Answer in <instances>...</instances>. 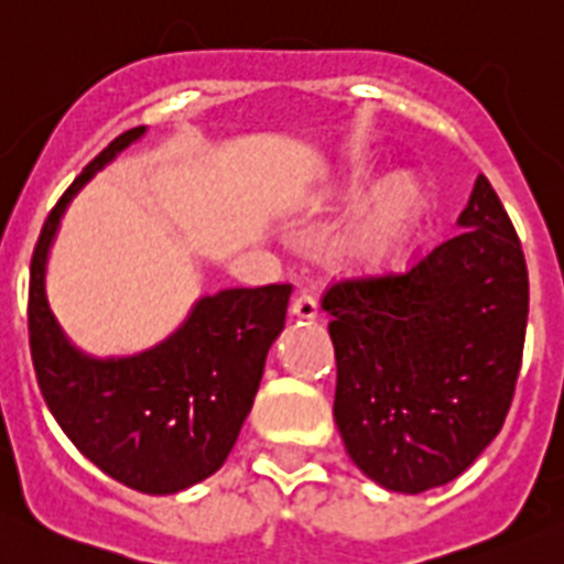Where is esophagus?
I'll return each instance as SVG.
<instances>
[{"label": "esophagus", "mask_w": 564, "mask_h": 564, "mask_svg": "<svg viewBox=\"0 0 564 564\" xmlns=\"http://www.w3.org/2000/svg\"><path fill=\"white\" fill-rule=\"evenodd\" d=\"M289 312H292V317H297V319H317V300L312 297V294H297V297L292 300V308H289Z\"/></svg>", "instance_id": "1"}]
</instances>
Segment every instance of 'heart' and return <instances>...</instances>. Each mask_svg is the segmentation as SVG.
<instances>
[{"label": "heart", "mask_w": 564, "mask_h": 564, "mask_svg": "<svg viewBox=\"0 0 564 564\" xmlns=\"http://www.w3.org/2000/svg\"><path fill=\"white\" fill-rule=\"evenodd\" d=\"M429 210V194L412 175H394L376 188L336 239L334 252L356 272H381L406 250Z\"/></svg>", "instance_id": "heart-1"}]
</instances>
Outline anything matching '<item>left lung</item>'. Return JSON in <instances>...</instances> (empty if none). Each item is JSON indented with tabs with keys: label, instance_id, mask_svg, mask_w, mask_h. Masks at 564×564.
<instances>
[{
	"label": "left lung",
	"instance_id": "8db88e82",
	"mask_svg": "<svg viewBox=\"0 0 564 564\" xmlns=\"http://www.w3.org/2000/svg\"><path fill=\"white\" fill-rule=\"evenodd\" d=\"M462 234L406 272L330 283L334 420L367 478L394 492L454 481L512 406L529 317L520 239L484 175Z\"/></svg>",
	"mask_w": 564,
	"mask_h": 564
}]
</instances>
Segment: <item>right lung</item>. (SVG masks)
<instances>
[{
  "label": "right lung",
  "mask_w": 564,
  "mask_h": 564,
  "mask_svg": "<svg viewBox=\"0 0 564 564\" xmlns=\"http://www.w3.org/2000/svg\"><path fill=\"white\" fill-rule=\"evenodd\" d=\"M147 128L116 135L50 210L30 264V354L52 417L88 462L130 489L172 496L214 476L236 445L286 323L292 286L225 289L197 300L161 345L124 359L77 350L46 303V258L63 210Z\"/></svg>",
  "instance_id": "add662e5"
}]
</instances>
